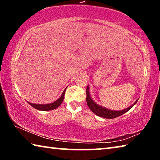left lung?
I'll return each mask as SVG.
<instances>
[{
    "mask_svg": "<svg viewBox=\"0 0 160 160\" xmlns=\"http://www.w3.org/2000/svg\"><path fill=\"white\" fill-rule=\"evenodd\" d=\"M86 94H87V97H86V101L87 104H88V107L90 108V110L92 112L94 113H95L96 115L100 116V117L105 118H114L118 117V116H120L123 113L128 112L131 108L134 106V105L136 104L137 102L138 101V99L136 101H135L133 104L131 105L129 107L126 108V109H124L123 110H118V111H114V110H111L108 109L106 107H103L101 105L97 104V103L94 101V100L92 99L90 93V89H89V86H88L86 90Z\"/></svg>",
    "mask_w": 160,
    "mask_h": 160,
    "instance_id": "left-lung-1",
    "label": "left lung"
}]
</instances>
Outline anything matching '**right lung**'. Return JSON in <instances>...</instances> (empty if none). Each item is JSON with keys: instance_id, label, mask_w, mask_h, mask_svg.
Instances as JSON below:
<instances>
[{"instance_id": "add662e5", "label": "right lung", "mask_w": 160, "mask_h": 160, "mask_svg": "<svg viewBox=\"0 0 160 160\" xmlns=\"http://www.w3.org/2000/svg\"><path fill=\"white\" fill-rule=\"evenodd\" d=\"M66 88L65 89L64 91L63 92V93H62L60 98H58L57 100H56V101H55L53 103H50V104H32V103H30L29 102H28L31 105L32 107H34V109L39 110V111H50V110L55 109H56V108H58L59 106H60V105L61 104V103L63 102V99H64V95H65V92H66Z\"/></svg>"}]
</instances>
